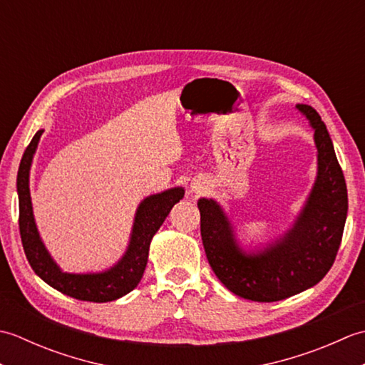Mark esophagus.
Returning <instances> with one entry per match:
<instances>
[{
  "mask_svg": "<svg viewBox=\"0 0 365 365\" xmlns=\"http://www.w3.org/2000/svg\"><path fill=\"white\" fill-rule=\"evenodd\" d=\"M192 191H195V192H200V187H199V185H195V187H192Z\"/></svg>",
  "mask_w": 365,
  "mask_h": 365,
  "instance_id": "esophagus-1",
  "label": "esophagus"
}]
</instances>
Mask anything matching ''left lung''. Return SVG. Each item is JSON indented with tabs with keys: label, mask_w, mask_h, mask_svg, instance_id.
<instances>
[{
	"label": "left lung",
	"mask_w": 365,
	"mask_h": 365,
	"mask_svg": "<svg viewBox=\"0 0 365 365\" xmlns=\"http://www.w3.org/2000/svg\"><path fill=\"white\" fill-rule=\"evenodd\" d=\"M297 110L314 130L317 177L289 230L246 251L222 207L215 199L197 200L208 263L220 281L245 299L273 302L311 289L327 276L342 242L348 196L334 145L312 106L297 105Z\"/></svg>",
	"instance_id": "1"
}]
</instances>
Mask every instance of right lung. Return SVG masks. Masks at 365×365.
I'll return each mask as SVG.
<instances>
[{
  "instance_id": "right-lung-1",
  "label": "right lung",
  "mask_w": 365,
  "mask_h": 365,
  "mask_svg": "<svg viewBox=\"0 0 365 365\" xmlns=\"http://www.w3.org/2000/svg\"><path fill=\"white\" fill-rule=\"evenodd\" d=\"M42 133L43 130H38L31 139L23 153L17 175L19 226L23 250H25L29 265L42 281L67 297L92 302H106L122 298L141 281L147 259H149L152 238L165 222L173 207L183 197L185 190L182 187L169 188L141 200L136 208L127 250L113 267L98 273H66L54 262L42 242L36 226L33 202H31L29 170Z\"/></svg>"
}]
</instances>
